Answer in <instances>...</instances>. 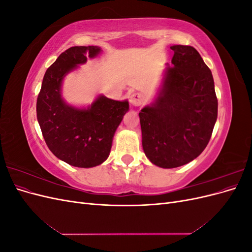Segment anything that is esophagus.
<instances>
[{
  "label": "esophagus",
  "instance_id": "34e87169",
  "mask_svg": "<svg viewBox=\"0 0 252 252\" xmlns=\"http://www.w3.org/2000/svg\"><path fill=\"white\" fill-rule=\"evenodd\" d=\"M144 95L140 93H134L130 96V104L133 106H140L144 102Z\"/></svg>",
  "mask_w": 252,
  "mask_h": 252
}]
</instances>
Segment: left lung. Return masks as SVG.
<instances>
[{
  "label": "left lung",
  "mask_w": 252,
  "mask_h": 252,
  "mask_svg": "<svg viewBox=\"0 0 252 252\" xmlns=\"http://www.w3.org/2000/svg\"><path fill=\"white\" fill-rule=\"evenodd\" d=\"M173 67L166 70L155 103L139 113L145 155L162 168H175L199 157L218 118L215 82L192 46L173 45Z\"/></svg>",
  "instance_id": "left-lung-1"
}]
</instances>
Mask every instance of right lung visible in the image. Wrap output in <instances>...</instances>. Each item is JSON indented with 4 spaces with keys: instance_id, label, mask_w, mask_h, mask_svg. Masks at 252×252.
I'll return each mask as SVG.
<instances>
[{
    "instance_id": "obj_1",
    "label": "right lung",
    "mask_w": 252,
    "mask_h": 252,
    "mask_svg": "<svg viewBox=\"0 0 252 252\" xmlns=\"http://www.w3.org/2000/svg\"><path fill=\"white\" fill-rule=\"evenodd\" d=\"M101 52L97 46H74L61 53L45 72L36 100V117L44 140L58 158L89 168L108 158L112 138L129 109L128 101L98 95L87 109L69 106L61 96L65 75Z\"/></svg>"
}]
</instances>
